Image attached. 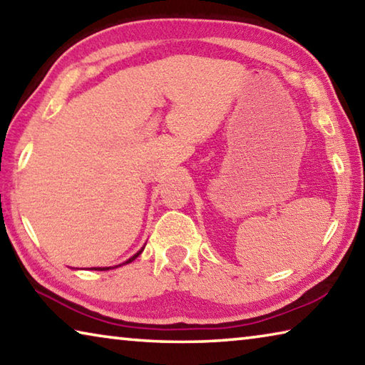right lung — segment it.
I'll list each match as a JSON object with an SVG mask.
<instances>
[{
  "label": "right lung",
  "mask_w": 365,
  "mask_h": 365,
  "mask_svg": "<svg viewBox=\"0 0 365 365\" xmlns=\"http://www.w3.org/2000/svg\"><path fill=\"white\" fill-rule=\"evenodd\" d=\"M141 251H143V250H141ZM141 251H138L137 255H133L130 259H128V261H125V262H123V264H128V262L135 261V259H137V257L141 255ZM115 267H119V265H115ZM93 269H95V270H109V269H113V267H93Z\"/></svg>",
  "instance_id": "obj_1"
}]
</instances>
